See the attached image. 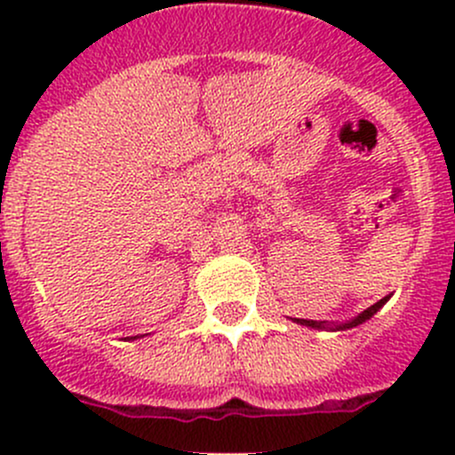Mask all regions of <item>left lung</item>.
Here are the masks:
<instances>
[{
    "instance_id": "obj_1",
    "label": "left lung",
    "mask_w": 455,
    "mask_h": 455,
    "mask_svg": "<svg viewBox=\"0 0 455 455\" xmlns=\"http://www.w3.org/2000/svg\"><path fill=\"white\" fill-rule=\"evenodd\" d=\"M387 299H389V295L383 297L380 301H376L374 306H370V308L363 310V313L356 315L355 319L343 321V323H330V321H313V319H292V321L299 325H306V328H315V330H350V328H356V325L365 323V321L371 319V316L379 313L385 304H387Z\"/></svg>"
}]
</instances>
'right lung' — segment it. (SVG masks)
<instances>
[{
	"label": "right lung",
	"instance_id": "add662e5",
	"mask_svg": "<svg viewBox=\"0 0 455 455\" xmlns=\"http://www.w3.org/2000/svg\"><path fill=\"white\" fill-rule=\"evenodd\" d=\"M140 337H145V334H140ZM140 337H127V341H134V339H140Z\"/></svg>",
	"mask_w": 455,
	"mask_h": 455
}]
</instances>
